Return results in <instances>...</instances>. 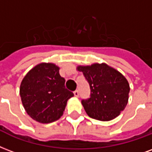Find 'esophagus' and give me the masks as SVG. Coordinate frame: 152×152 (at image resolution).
I'll use <instances>...</instances> for the list:
<instances>
[{"mask_svg":"<svg viewBox=\"0 0 152 152\" xmlns=\"http://www.w3.org/2000/svg\"><path fill=\"white\" fill-rule=\"evenodd\" d=\"M74 96L76 97H79V95H80V93H79V91L78 90H76V91H74Z\"/></svg>","mask_w":152,"mask_h":152,"instance_id":"esophagus-1","label":"esophagus"}]
</instances>
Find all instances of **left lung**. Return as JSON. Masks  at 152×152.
<instances>
[{
	"label": "left lung",
	"instance_id": "left-lung-1",
	"mask_svg": "<svg viewBox=\"0 0 152 152\" xmlns=\"http://www.w3.org/2000/svg\"><path fill=\"white\" fill-rule=\"evenodd\" d=\"M76 69L83 72L90 85V98L81 102L88 116L100 121L117 117L129 97L130 86L124 76L105 63L79 65Z\"/></svg>",
	"mask_w": 152,
	"mask_h": 152
}]
</instances>
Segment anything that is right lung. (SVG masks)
Wrapping results in <instances>:
<instances>
[{"instance_id": "add662e5", "label": "right lung", "mask_w": 152, "mask_h": 152, "mask_svg": "<svg viewBox=\"0 0 152 152\" xmlns=\"http://www.w3.org/2000/svg\"><path fill=\"white\" fill-rule=\"evenodd\" d=\"M53 63H40L22 80L20 95L30 117L41 124H49L63 115L68 99L74 96L65 88V80Z\"/></svg>"}]
</instances>
